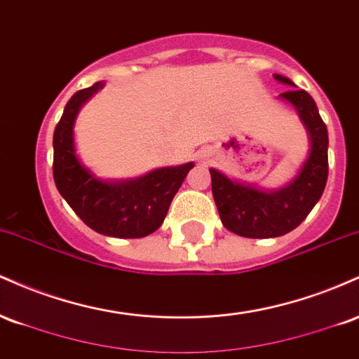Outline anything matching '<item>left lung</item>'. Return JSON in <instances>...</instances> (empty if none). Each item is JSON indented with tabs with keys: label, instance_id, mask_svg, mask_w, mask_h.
Returning <instances> with one entry per match:
<instances>
[{
	"label": "left lung",
	"instance_id": "obj_1",
	"mask_svg": "<svg viewBox=\"0 0 359 359\" xmlns=\"http://www.w3.org/2000/svg\"><path fill=\"white\" fill-rule=\"evenodd\" d=\"M282 84L290 86L280 94L299 113L311 138V151L302 168L285 187L278 191H262L250 184H241L211 168L214 203L226 229L243 238H277L290 233L307 217L323 196L327 182V128L311 94L295 89L287 77L273 74Z\"/></svg>",
	"mask_w": 359,
	"mask_h": 359
}]
</instances>
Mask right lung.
Instances as JSON below:
<instances>
[{"instance_id": "right-lung-1", "label": "right lung", "mask_w": 359, "mask_h": 359, "mask_svg": "<svg viewBox=\"0 0 359 359\" xmlns=\"http://www.w3.org/2000/svg\"><path fill=\"white\" fill-rule=\"evenodd\" d=\"M104 82L77 90L53 131V180L57 191L90 229L113 238H143L162 226L192 162L156 168L140 179L106 182L81 163L74 147V121Z\"/></svg>"}]
</instances>
